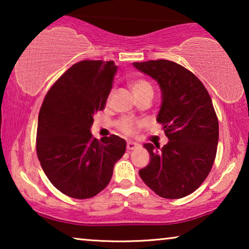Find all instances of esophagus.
Masks as SVG:
<instances>
[{
	"mask_svg": "<svg viewBox=\"0 0 249 249\" xmlns=\"http://www.w3.org/2000/svg\"><path fill=\"white\" fill-rule=\"evenodd\" d=\"M139 146H141V145L137 144V142H127V149H128V151H134V149L138 148Z\"/></svg>",
	"mask_w": 249,
	"mask_h": 249,
	"instance_id": "obj_1",
	"label": "esophagus"
}]
</instances>
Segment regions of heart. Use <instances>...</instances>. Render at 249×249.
Instances as JSON below:
<instances>
[{"label":"heart","mask_w":249,"mask_h":249,"mask_svg":"<svg viewBox=\"0 0 249 249\" xmlns=\"http://www.w3.org/2000/svg\"><path fill=\"white\" fill-rule=\"evenodd\" d=\"M129 87L132 93H134L135 97L141 96L142 94L149 93L153 94V87L152 85L148 83L147 80L142 79V78H137V79H131L129 81ZM118 128L121 132H124V135H132L136 131L139 125H141V122L137 120H134V119L130 118H124L121 120L118 121Z\"/></svg>","instance_id":"obj_1"}]
</instances>
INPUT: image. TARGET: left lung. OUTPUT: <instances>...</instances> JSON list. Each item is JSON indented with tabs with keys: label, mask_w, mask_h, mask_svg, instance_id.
Wrapping results in <instances>:
<instances>
[{
	"label": "left lung",
	"mask_w": 249,
	"mask_h": 249,
	"mask_svg": "<svg viewBox=\"0 0 249 249\" xmlns=\"http://www.w3.org/2000/svg\"><path fill=\"white\" fill-rule=\"evenodd\" d=\"M132 64L161 88L156 121L169 139L162 148L144 145L151 161L139 176L163 198H182L202 185L215 160L219 122L212 100L202 81L178 63L151 60Z\"/></svg>",
	"instance_id": "1"
}]
</instances>
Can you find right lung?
Segmentation results:
<instances>
[{
    "mask_svg": "<svg viewBox=\"0 0 249 249\" xmlns=\"http://www.w3.org/2000/svg\"><path fill=\"white\" fill-rule=\"evenodd\" d=\"M118 67L113 61H80L47 91L37 124L36 151L52 185L64 195L85 199L108 185L124 139L91 136L94 114L104 110Z\"/></svg>",
    "mask_w": 249,
    "mask_h": 249,
    "instance_id": "right-lung-1",
    "label": "right lung"
}]
</instances>
